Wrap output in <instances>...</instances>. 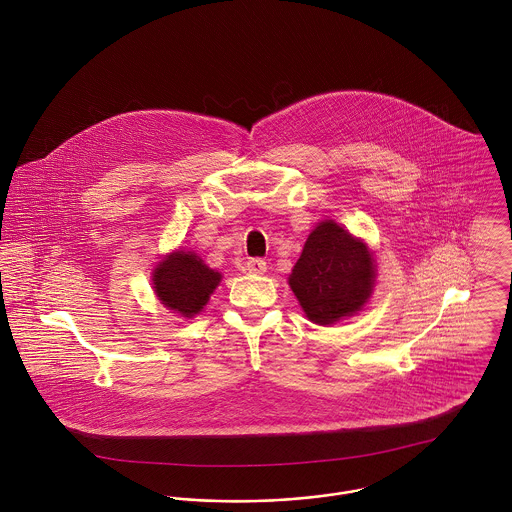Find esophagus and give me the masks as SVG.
Returning <instances> with one entry per match:
<instances>
[{
	"label": "esophagus",
	"mask_w": 512,
	"mask_h": 512,
	"mask_svg": "<svg viewBox=\"0 0 512 512\" xmlns=\"http://www.w3.org/2000/svg\"><path fill=\"white\" fill-rule=\"evenodd\" d=\"M244 272H246V274H254V276L264 274V272H266V262H264L262 258H250V260H246V264H244Z\"/></svg>",
	"instance_id": "obj_1"
}]
</instances>
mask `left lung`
<instances>
[{"instance_id":"8db88e82","label":"left lung","mask_w":512,"mask_h":512,"mask_svg":"<svg viewBox=\"0 0 512 512\" xmlns=\"http://www.w3.org/2000/svg\"><path fill=\"white\" fill-rule=\"evenodd\" d=\"M372 282L374 266L365 244L333 220L315 226L290 276L305 315L319 325L359 311L372 293Z\"/></svg>"}]
</instances>
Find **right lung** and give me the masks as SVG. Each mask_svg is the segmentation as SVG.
<instances>
[{"label":"right lung","instance_id":"right-lung-1","mask_svg":"<svg viewBox=\"0 0 512 512\" xmlns=\"http://www.w3.org/2000/svg\"><path fill=\"white\" fill-rule=\"evenodd\" d=\"M220 274L207 268L195 254L175 252L163 260L153 274L157 297L173 311L191 317L207 305L209 295L219 286Z\"/></svg>","mask_w":512,"mask_h":512}]
</instances>
